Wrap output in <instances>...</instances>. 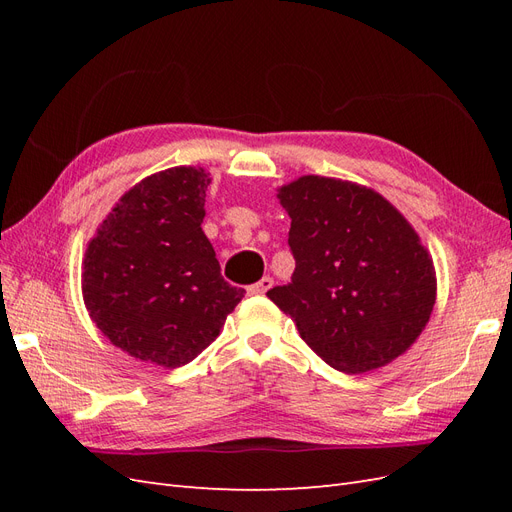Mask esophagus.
<instances>
[{
	"label": "esophagus",
	"mask_w": 512,
	"mask_h": 512,
	"mask_svg": "<svg viewBox=\"0 0 512 512\" xmlns=\"http://www.w3.org/2000/svg\"><path fill=\"white\" fill-rule=\"evenodd\" d=\"M271 286H273L271 277H262L260 282H256V284H252L250 288H247V294H252V297H260V294H265Z\"/></svg>",
	"instance_id": "esophagus-1"
}]
</instances>
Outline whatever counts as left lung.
<instances>
[{"label": "left lung", "instance_id": "obj_1", "mask_svg": "<svg viewBox=\"0 0 512 512\" xmlns=\"http://www.w3.org/2000/svg\"><path fill=\"white\" fill-rule=\"evenodd\" d=\"M277 198L297 267L267 297L337 371L395 361L427 327L438 288L412 224L376 190L342 179L303 175Z\"/></svg>", "mask_w": 512, "mask_h": 512}]
</instances>
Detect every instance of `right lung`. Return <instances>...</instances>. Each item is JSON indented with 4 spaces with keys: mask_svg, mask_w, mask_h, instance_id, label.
I'll list each match as a JSON object with an SVG mask.
<instances>
[{
    "mask_svg": "<svg viewBox=\"0 0 512 512\" xmlns=\"http://www.w3.org/2000/svg\"><path fill=\"white\" fill-rule=\"evenodd\" d=\"M205 168L175 166L119 198L87 243L83 299L104 337L138 361L181 367L220 335L245 290L205 237Z\"/></svg>",
    "mask_w": 512,
    "mask_h": 512,
    "instance_id": "1",
    "label": "right lung"
}]
</instances>
